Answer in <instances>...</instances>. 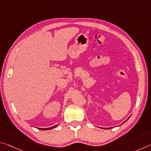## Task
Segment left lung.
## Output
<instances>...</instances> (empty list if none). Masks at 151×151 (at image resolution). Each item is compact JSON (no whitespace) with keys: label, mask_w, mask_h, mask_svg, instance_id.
Returning a JSON list of instances; mask_svg holds the SVG:
<instances>
[{"label":"left lung","mask_w":151,"mask_h":151,"mask_svg":"<svg viewBox=\"0 0 151 151\" xmlns=\"http://www.w3.org/2000/svg\"><path fill=\"white\" fill-rule=\"evenodd\" d=\"M129 118L127 119V120H126V121H125V122H126V121H127V120L129 119ZM125 122H124V123H125ZM124 123H123L122 124H123ZM122 124H121V125H122ZM111 128H112V127H109V128H103V129H111Z\"/></svg>","instance_id":"obj_1"}]
</instances>
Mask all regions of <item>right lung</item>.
<instances>
[{"mask_svg": "<svg viewBox=\"0 0 151 151\" xmlns=\"http://www.w3.org/2000/svg\"><path fill=\"white\" fill-rule=\"evenodd\" d=\"M58 125H55L54 127H48V128H38V129H40V130H42V131H46V130H50V129H52L54 128H55L56 127H58Z\"/></svg>", "mask_w": 151, "mask_h": 151, "instance_id": "right-lung-1", "label": "right lung"}]
</instances>
